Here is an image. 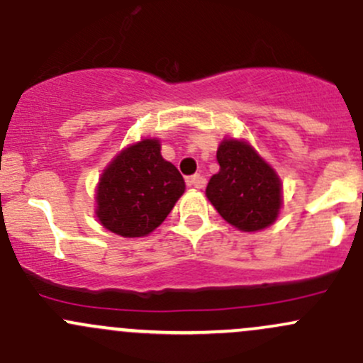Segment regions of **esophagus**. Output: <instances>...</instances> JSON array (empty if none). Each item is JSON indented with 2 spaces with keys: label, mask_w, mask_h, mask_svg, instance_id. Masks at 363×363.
Wrapping results in <instances>:
<instances>
[{
  "label": "esophagus",
  "mask_w": 363,
  "mask_h": 363,
  "mask_svg": "<svg viewBox=\"0 0 363 363\" xmlns=\"http://www.w3.org/2000/svg\"><path fill=\"white\" fill-rule=\"evenodd\" d=\"M186 184H188V188H196V189H202L205 186V179L202 177L200 174L196 175H191V177L186 179Z\"/></svg>",
  "instance_id": "obj_1"
}]
</instances>
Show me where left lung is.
Instances as JSON below:
<instances>
[{"label":"left lung","mask_w":363,"mask_h":363,"mask_svg":"<svg viewBox=\"0 0 363 363\" xmlns=\"http://www.w3.org/2000/svg\"><path fill=\"white\" fill-rule=\"evenodd\" d=\"M216 156L219 172L205 195L219 216L240 232H259L276 223L283 205L276 170L246 140L223 138Z\"/></svg>","instance_id":"obj_1"}]
</instances>
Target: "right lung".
I'll return each instance as SVG.
<instances>
[{
  "mask_svg": "<svg viewBox=\"0 0 363 363\" xmlns=\"http://www.w3.org/2000/svg\"><path fill=\"white\" fill-rule=\"evenodd\" d=\"M182 175L161 156L158 138L124 147L96 186L98 221L116 235L135 239L155 232L184 193Z\"/></svg>",
  "mask_w": 363,
  "mask_h": 363,
  "instance_id": "1",
  "label": "right lung"
}]
</instances>
